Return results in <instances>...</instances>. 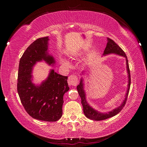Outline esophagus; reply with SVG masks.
Wrapping results in <instances>:
<instances>
[{"label": "esophagus", "mask_w": 147, "mask_h": 147, "mask_svg": "<svg viewBox=\"0 0 147 147\" xmlns=\"http://www.w3.org/2000/svg\"><path fill=\"white\" fill-rule=\"evenodd\" d=\"M78 82V76L76 75H71L68 78V84L69 86H75L77 85V84Z\"/></svg>", "instance_id": "esophagus-1"}]
</instances>
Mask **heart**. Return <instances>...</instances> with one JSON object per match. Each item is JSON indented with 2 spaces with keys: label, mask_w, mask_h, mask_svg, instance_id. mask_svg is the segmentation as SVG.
I'll return each mask as SVG.
<instances>
[{
  "label": "heart",
  "mask_w": 147,
  "mask_h": 147,
  "mask_svg": "<svg viewBox=\"0 0 147 147\" xmlns=\"http://www.w3.org/2000/svg\"><path fill=\"white\" fill-rule=\"evenodd\" d=\"M60 63L62 65L65 67H69L70 65V63H69V61L67 60V59L63 58H60Z\"/></svg>",
  "instance_id": "heart-1"
}]
</instances>
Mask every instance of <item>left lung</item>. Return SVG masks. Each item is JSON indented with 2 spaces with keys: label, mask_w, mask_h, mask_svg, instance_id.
Wrapping results in <instances>:
<instances>
[{
  "label": "left lung",
  "mask_w": 147,
  "mask_h": 147,
  "mask_svg": "<svg viewBox=\"0 0 147 147\" xmlns=\"http://www.w3.org/2000/svg\"><path fill=\"white\" fill-rule=\"evenodd\" d=\"M107 41H108V43H107L106 49H104L103 56L109 55V54H115L121 56H123L126 59V71H127L128 78V88H127V91H126V93L125 94V98H124L123 102L121 104L120 106L117 107V108H115V109H113V110L108 111V112H106V113L99 112L98 111L96 110V109H94V108H92V107L88 104V101L86 100V93L85 90H84V78L83 77H82L79 85H78V86L76 87V88H77V90H78L79 95L81 98V100H82L81 102L83 106L84 115H86V117H88V119H91V120H93V121L105 120V119L112 117L116 115L117 114H118L122 110V109H123L124 105H125L126 100H127L129 91H130V83H131L130 72V69H129L128 61V59H127V57H126V54L124 53V52L121 49V47H119L118 45H117L115 42H114V41L112 40V39L107 38ZM84 73H85V71H84L82 73L81 75H84Z\"/></svg>",
  "instance_id": "obj_1"
}]
</instances>
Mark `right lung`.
Masks as SVG:
<instances>
[{"mask_svg":"<svg viewBox=\"0 0 147 147\" xmlns=\"http://www.w3.org/2000/svg\"><path fill=\"white\" fill-rule=\"evenodd\" d=\"M49 37L36 39L23 53L19 61L17 92L30 116L39 121L54 122L62 116L63 95L69 90L67 76L51 69L48 77L40 84L32 82V71L38 62L55 65V59L49 53Z\"/></svg>","mask_w":147,"mask_h":147,"instance_id":"obj_1","label":"right lung"}]
</instances>
